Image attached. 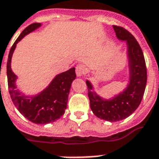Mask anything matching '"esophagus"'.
Segmentation results:
<instances>
[{
  "instance_id": "1",
  "label": "esophagus",
  "mask_w": 159,
  "mask_h": 159,
  "mask_svg": "<svg viewBox=\"0 0 159 159\" xmlns=\"http://www.w3.org/2000/svg\"><path fill=\"white\" fill-rule=\"evenodd\" d=\"M75 71H76L77 76H82V75H84L87 72V68H86V66L84 64H80V65L76 66Z\"/></svg>"
}]
</instances>
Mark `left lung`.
Wrapping results in <instances>:
<instances>
[{"instance_id":"8db88e82","label":"left lung","mask_w":159,"mask_h":159,"mask_svg":"<svg viewBox=\"0 0 159 159\" xmlns=\"http://www.w3.org/2000/svg\"><path fill=\"white\" fill-rule=\"evenodd\" d=\"M113 28L118 39L126 40L128 45L130 71L128 87L113 99L106 100L93 91V87L89 80L86 84L90 107L94 115L106 121L116 122L128 118L141 104L147 82V70L142 49L134 36L124 27L113 25Z\"/></svg>"}]
</instances>
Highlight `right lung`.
I'll use <instances>...</instances> for the list:
<instances>
[{
	"instance_id": "right-lung-1",
	"label": "right lung",
	"mask_w": 159,
	"mask_h": 159,
	"mask_svg": "<svg viewBox=\"0 0 159 159\" xmlns=\"http://www.w3.org/2000/svg\"><path fill=\"white\" fill-rule=\"evenodd\" d=\"M40 26L38 23L29 25L12 45L7 61V79L10 98L18 111L34 124H45L56 121L65 113L71 83L76 78V74L75 68L72 67L57 75L46 89L33 97L23 95L17 89V76L11 69L12 55L18 42Z\"/></svg>"
}]
</instances>
